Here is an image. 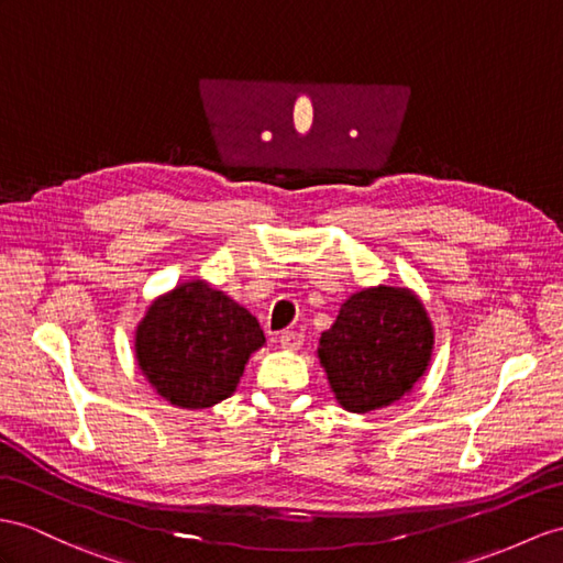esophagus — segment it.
Masks as SVG:
<instances>
[{
    "label": "esophagus",
    "mask_w": 563,
    "mask_h": 563,
    "mask_svg": "<svg viewBox=\"0 0 563 563\" xmlns=\"http://www.w3.org/2000/svg\"><path fill=\"white\" fill-rule=\"evenodd\" d=\"M279 344L284 351H298L300 346H303V334L289 332V329H286V332L279 334Z\"/></svg>",
    "instance_id": "esophagus-1"
}]
</instances>
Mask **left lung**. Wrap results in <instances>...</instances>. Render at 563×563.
<instances>
[{
  "mask_svg": "<svg viewBox=\"0 0 563 563\" xmlns=\"http://www.w3.org/2000/svg\"><path fill=\"white\" fill-rule=\"evenodd\" d=\"M432 324L420 300L394 286L353 294L320 336V363L351 413L385 408L413 389L432 355Z\"/></svg>",
  "mask_w": 563,
  "mask_h": 563,
  "instance_id": "8db88e82",
  "label": "left lung"
}]
</instances>
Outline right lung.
Segmentation results:
<instances>
[{
	"label": "right lung",
	"mask_w": 563,
	"mask_h": 563,
	"mask_svg": "<svg viewBox=\"0 0 563 563\" xmlns=\"http://www.w3.org/2000/svg\"><path fill=\"white\" fill-rule=\"evenodd\" d=\"M265 344L253 314L205 282L176 286L147 308L135 355L169 404L210 408L234 394L251 353Z\"/></svg>",
	"instance_id": "obj_1"
}]
</instances>
